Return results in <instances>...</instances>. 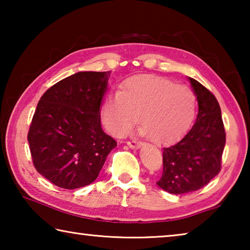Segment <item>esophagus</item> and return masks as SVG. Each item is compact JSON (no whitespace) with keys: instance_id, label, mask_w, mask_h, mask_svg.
<instances>
[{"instance_id":"obj_1","label":"esophagus","mask_w":250,"mask_h":250,"mask_svg":"<svg viewBox=\"0 0 250 250\" xmlns=\"http://www.w3.org/2000/svg\"><path fill=\"white\" fill-rule=\"evenodd\" d=\"M126 145H128V146H130L131 149H139V147H141L142 143L134 142V141H128L126 142Z\"/></svg>"}]
</instances>
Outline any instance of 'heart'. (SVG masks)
<instances>
[{
	"mask_svg": "<svg viewBox=\"0 0 250 250\" xmlns=\"http://www.w3.org/2000/svg\"><path fill=\"white\" fill-rule=\"evenodd\" d=\"M196 111V97L189 88L158 77H135L119 92L107 96L101 120L109 133L122 137L139 122L140 133L156 143L174 140L188 128Z\"/></svg>",
	"mask_w": 250,
	"mask_h": 250,
	"instance_id": "obj_1",
	"label": "heart"
}]
</instances>
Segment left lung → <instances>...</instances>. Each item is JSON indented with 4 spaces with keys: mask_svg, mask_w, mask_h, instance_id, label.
Returning <instances> with one entry per match:
<instances>
[{
    "mask_svg": "<svg viewBox=\"0 0 250 250\" xmlns=\"http://www.w3.org/2000/svg\"><path fill=\"white\" fill-rule=\"evenodd\" d=\"M188 80L198 104L196 121L183 138L163 149V174L156 182L176 195L197 191L218 174L226 142L218 101L197 80Z\"/></svg>",
    "mask_w": 250,
    "mask_h": 250,
    "instance_id": "left-lung-1",
    "label": "left lung"
}]
</instances>
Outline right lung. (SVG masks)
Instances as JSON below:
<instances>
[{
  "label": "right lung",
  "instance_id": "right-lung-1",
  "mask_svg": "<svg viewBox=\"0 0 250 250\" xmlns=\"http://www.w3.org/2000/svg\"><path fill=\"white\" fill-rule=\"evenodd\" d=\"M111 71H78L42 96L27 140L37 172L66 189L89 185L117 142L101 128Z\"/></svg>",
  "mask_w": 250,
  "mask_h": 250
}]
</instances>
